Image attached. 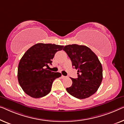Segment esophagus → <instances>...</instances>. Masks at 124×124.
Wrapping results in <instances>:
<instances>
[{
	"label": "esophagus",
	"instance_id": "obj_1",
	"mask_svg": "<svg viewBox=\"0 0 124 124\" xmlns=\"http://www.w3.org/2000/svg\"><path fill=\"white\" fill-rule=\"evenodd\" d=\"M62 78H66V76H63V75H62Z\"/></svg>",
	"mask_w": 124,
	"mask_h": 124
}]
</instances>
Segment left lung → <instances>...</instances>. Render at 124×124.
Returning a JSON list of instances; mask_svg holds the SVG:
<instances>
[{
	"mask_svg": "<svg viewBox=\"0 0 124 124\" xmlns=\"http://www.w3.org/2000/svg\"><path fill=\"white\" fill-rule=\"evenodd\" d=\"M77 70L78 77L71 78L72 85L66 90L70 95L79 99H84L97 91L102 80V67L97 56L85 46L69 44L64 47Z\"/></svg>",
	"mask_w": 124,
	"mask_h": 124,
	"instance_id": "8db88e82",
	"label": "left lung"
}]
</instances>
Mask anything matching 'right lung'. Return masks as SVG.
Returning a JSON list of instances; mask_svg holds the SVG:
<instances>
[{
  "instance_id": "1",
  "label": "right lung",
  "mask_w": 124,
  "mask_h": 124,
  "mask_svg": "<svg viewBox=\"0 0 124 124\" xmlns=\"http://www.w3.org/2000/svg\"><path fill=\"white\" fill-rule=\"evenodd\" d=\"M63 46L55 44L37 43L28 49L20 60L18 68V80L20 86L29 96L40 98L48 95L53 82L61 76V73L53 72L47 68L52 64L57 51Z\"/></svg>"
}]
</instances>
